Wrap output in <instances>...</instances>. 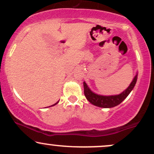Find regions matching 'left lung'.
Returning <instances> with one entry per match:
<instances>
[{"label": "left lung", "instance_id": "1", "mask_svg": "<svg viewBox=\"0 0 154 154\" xmlns=\"http://www.w3.org/2000/svg\"><path fill=\"white\" fill-rule=\"evenodd\" d=\"M137 82V75L133 79L130 86L125 90L121 94L116 95H110V96H103V95H97L93 93L89 88L88 87L85 82H83L84 85V94L85 95L86 98L91 102L92 104L96 106L101 108H111L121 103L125 98L130 94V92L135 87V83Z\"/></svg>", "mask_w": 154, "mask_h": 154}]
</instances>
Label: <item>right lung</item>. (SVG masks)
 I'll return each mask as SVG.
<instances>
[{
	"instance_id": "obj_1",
	"label": "right lung",
	"mask_w": 154,
	"mask_h": 154,
	"mask_svg": "<svg viewBox=\"0 0 154 154\" xmlns=\"http://www.w3.org/2000/svg\"><path fill=\"white\" fill-rule=\"evenodd\" d=\"M57 103H58V102H57V103H56L55 104H54V105H52V106H55V105H56V104H57Z\"/></svg>"
}]
</instances>
